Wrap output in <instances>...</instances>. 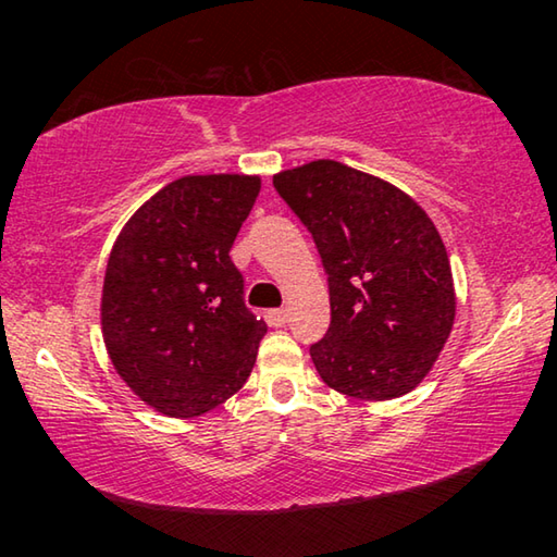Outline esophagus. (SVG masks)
<instances>
[{"label": "esophagus", "mask_w": 557, "mask_h": 557, "mask_svg": "<svg viewBox=\"0 0 557 557\" xmlns=\"http://www.w3.org/2000/svg\"><path fill=\"white\" fill-rule=\"evenodd\" d=\"M268 322L272 326H285L289 322V309H272L268 312Z\"/></svg>", "instance_id": "esophagus-1"}]
</instances>
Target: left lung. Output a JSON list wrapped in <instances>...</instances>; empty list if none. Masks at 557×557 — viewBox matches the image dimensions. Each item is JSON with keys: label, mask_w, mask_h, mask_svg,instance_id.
<instances>
[{"label": "left lung", "mask_w": 557, "mask_h": 557, "mask_svg": "<svg viewBox=\"0 0 557 557\" xmlns=\"http://www.w3.org/2000/svg\"><path fill=\"white\" fill-rule=\"evenodd\" d=\"M272 184L312 233L329 275L332 324L309 348L322 381L358 400L418 388L457 314L435 223L398 186L334 159L285 169Z\"/></svg>", "instance_id": "obj_1"}]
</instances>
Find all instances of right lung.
<instances>
[{
    "instance_id": "right-lung-1",
    "label": "right lung",
    "mask_w": 557,
    "mask_h": 557,
    "mask_svg": "<svg viewBox=\"0 0 557 557\" xmlns=\"http://www.w3.org/2000/svg\"><path fill=\"white\" fill-rule=\"evenodd\" d=\"M260 176L191 174L122 225L100 324L127 388L166 418H199L243 388L268 324L248 312L231 248Z\"/></svg>"
}]
</instances>
